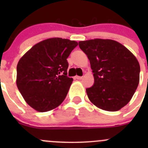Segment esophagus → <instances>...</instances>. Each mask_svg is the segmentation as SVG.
Returning <instances> with one entry per match:
<instances>
[{
  "label": "esophagus",
  "mask_w": 148,
  "mask_h": 148,
  "mask_svg": "<svg viewBox=\"0 0 148 148\" xmlns=\"http://www.w3.org/2000/svg\"><path fill=\"white\" fill-rule=\"evenodd\" d=\"M75 78L77 79H82L83 78L82 77H79V76H76Z\"/></svg>",
  "instance_id": "34e87169"
}]
</instances>
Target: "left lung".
<instances>
[{
	"mask_svg": "<svg viewBox=\"0 0 148 148\" xmlns=\"http://www.w3.org/2000/svg\"><path fill=\"white\" fill-rule=\"evenodd\" d=\"M87 55L95 83L86 89L88 98L98 108L118 111L132 99L140 82L137 58L125 46L111 39L79 42Z\"/></svg>",
	"mask_w": 148,
	"mask_h": 148,
	"instance_id": "left-lung-1",
	"label": "left lung"
}]
</instances>
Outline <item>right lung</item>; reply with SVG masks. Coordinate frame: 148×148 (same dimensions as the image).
<instances>
[{"label":"right lung","mask_w":148,"mask_h":148,"mask_svg":"<svg viewBox=\"0 0 148 148\" xmlns=\"http://www.w3.org/2000/svg\"><path fill=\"white\" fill-rule=\"evenodd\" d=\"M77 45V41L66 38H48L35 44L21 58L16 85L30 107L44 112L63 102L73 82L66 76V59Z\"/></svg>","instance_id":"right-lung-1"}]
</instances>
